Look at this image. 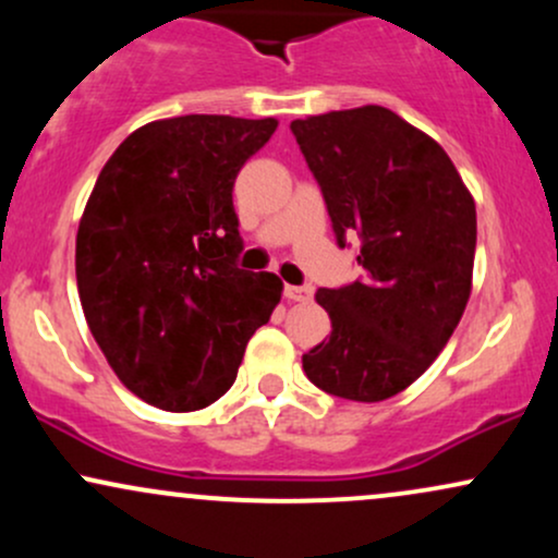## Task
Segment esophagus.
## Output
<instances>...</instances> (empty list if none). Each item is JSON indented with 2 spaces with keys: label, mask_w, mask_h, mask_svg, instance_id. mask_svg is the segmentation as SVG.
<instances>
[{
  "label": "esophagus",
  "mask_w": 558,
  "mask_h": 558,
  "mask_svg": "<svg viewBox=\"0 0 558 558\" xmlns=\"http://www.w3.org/2000/svg\"><path fill=\"white\" fill-rule=\"evenodd\" d=\"M312 286H286V299L288 301H310L312 299Z\"/></svg>",
  "instance_id": "obj_1"
}]
</instances>
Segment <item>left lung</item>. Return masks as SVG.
Wrapping results in <instances>:
<instances>
[{
  "label": "left lung",
  "instance_id": "left-lung-1",
  "mask_svg": "<svg viewBox=\"0 0 558 558\" xmlns=\"http://www.w3.org/2000/svg\"><path fill=\"white\" fill-rule=\"evenodd\" d=\"M341 246L356 233L364 280L319 288L330 338L301 356L325 393L375 403L435 362L472 293L477 215L451 157L377 105L291 123Z\"/></svg>",
  "mask_w": 558,
  "mask_h": 558
}]
</instances>
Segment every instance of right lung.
<instances>
[{
    "label": "right lung",
    "instance_id": "1",
    "mask_svg": "<svg viewBox=\"0 0 558 558\" xmlns=\"http://www.w3.org/2000/svg\"><path fill=\"white\" fill-rule=\"evenodd\" d=\"M275 118L183 114L133 131L96 178L75 235L88 330L120 383L165 412H196L239 375L283 296L241 252L233 183Z\"/></svg>",
    "mask_w": 558,
    "mask_h": 558
}]
</instances>
